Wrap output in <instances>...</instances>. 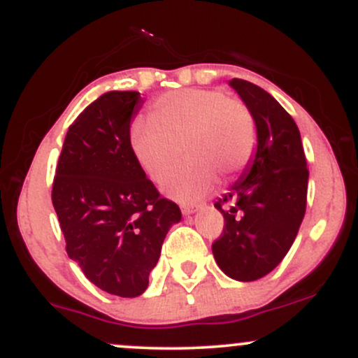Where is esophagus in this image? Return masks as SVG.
<instances>
[{"label":"esophagus","instance_id":"1","mask_svg":"<svg viewBox=\"0 0 358 358\" xmlns=\"http://www.w3.org/2000/svg\"><path fill=\"white\" fill-rule=\"evenodd\" d=\"M196 210H199V207H196V205H182L183 215H190V213H195Z\"/></svg>","mask_w":358,"mask_h":358}]
</instances>
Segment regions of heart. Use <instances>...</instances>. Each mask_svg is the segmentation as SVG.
<instances>
[{"mask_svg": "<svg viewBox=\"0 0 358 358\" xmlns=\"http://www.w3.org/2000/svg\"><path fill=\"white\" fill-rule=\"evenodd\" d=\"M151 121L131 127L134 159L153 182L176 164L184 148L189 162L163 180L176 202H196L213 190L217 175L232 178L249 165L256 150V121L248 106L222 90L188 89L158 97Z\"/></svg>", "mask_w": 358, "mask_h": 358, "instance_id": "obj_1", "label": "heart"}]
</instances>
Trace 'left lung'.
<instances>
[{
  "mask_svg": "<svg viewBox=\"0 0 358 358\" xmlns=\"http://www.w3.org/2000/svg\"><path fill=\"white\" fill-rule=\"evenodd\" d=\"M229 85L252 113L257 150L215 202L224 232L212 252L229 278L256 281L276 268L296 239L306 210V156L296 122L269 92L242 79Z\"/></svg>",
  "mask_w": 358,
  "mask_h": 358,
  "instance_id": "obj_1",
  "label": "left lung"
}]
</instances>
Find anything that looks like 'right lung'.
I'll use <instances>...</instances> for the list:
<instances>
[{"label": "right lung", "instance_id": "add662e5", "mask_svg": "<svg viewBox=\"0 0 358 358\" xmlns=\"http://www.w3.org/2000/svg\"><path fill=\"white\" fill-rule=\"evenodd\" d=\"M141 102L134 90H113L82 110L52 187L69 257L92 285L122 298L145 293L163 241L182 219L131 151L129 127Z\"/></svg>", "mask_w": 358, "mask_h": 358}]
</instances>
